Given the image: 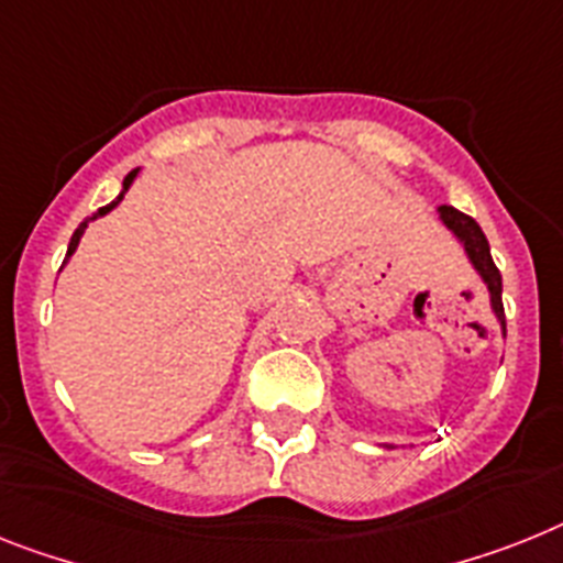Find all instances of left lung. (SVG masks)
<instances>
[{"label":"left lung","mask_w":563,"mask_h":563,"mask_svg":"<svg viewBox=\"0 0 563 563\" xmlns=\"http://www.w3.org/2000/svg\"><path fill=\"white\" fill-rule=\"evenodd\" d=\"M438 212H440V221H443V224L454 232V239L463 244V250H466L468 262H472V267L477 271V276L483 278V285H486V290H489L492 310H495L500 328H504L506 333L504 299H500L504 282H500V271L495 267V262H492L489 241H486V235H483V230L477 227V221L472 216H463V212L454 207H440Z\"/></svg>","instance_id":"left-lung-1"}]
</instances>
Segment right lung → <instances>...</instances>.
Returning <instances> with one entry per match:
<instances>
[{
    "label": "right lung",
    "mask_w": 563,
    "mask_h": 563,
    "mask_svg": "<svg viewBox=\"0 0 563 563\" xmlns=\"http://www.w3.org/2000/svg\"><path fill=\"white\" fill-rule=\"evenodd\" d=\"M134 178H137V169H132V172H129V175H125V178H123V189H120V195H118V198H114V201H111V203H106V207H100V209H97L95 216H91V218H86V221H82V224L77 227V230H74L71 241H68V253H65V262H68V258H71V255H74V250H77V244H80V239H82V232H86L88 221H95V218L106 216V212H111V209L118 207V203L123 201V195L129 192V187H132V180H134ZM65 262H63V264H65Z\"/></svg>",
    "instance_id": "obj_1"
}]
</instances>
